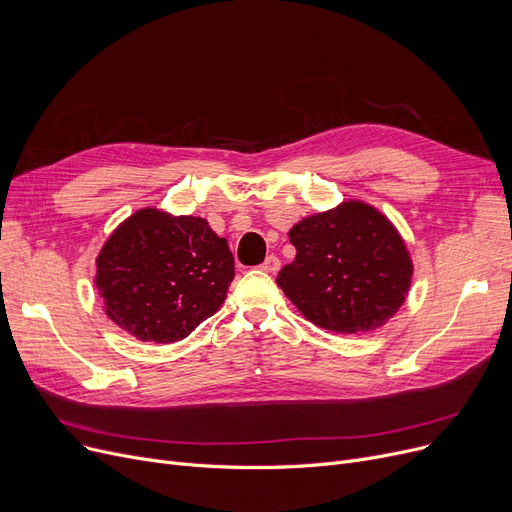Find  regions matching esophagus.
<instances>
[{"instance_id": "esophagus-1", "label": "esophagus", "mask_w": 512, "mask_h": 512, "mask_svg": "<svg viewBox=\"0 0 512 512\" xmlns=\"http://www.w3.org/2000/svg\"><path fill=\"white\" fill-rule=\"evenodd\" d=\"M259 267H261L263 272H267V274H276L280 270V259L276 255H267L265 261Z\"/></svg>"}]
</instances>
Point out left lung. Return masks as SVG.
I'll return each instance as SVG.
<instances>
[{"label": "left lung", "instance_id": "obj_1", "mask_svg": "<svg viewBox=\"0 0 512 512\" xmlns=\"http://www.w3.org/2000/svg\"><path fill=\"white\" fill-rule=\"evenodd\" d=\"M297 257L278 286L315 326L357 334L382 326L405 301L413 265L380 211L348 201L290 230Z\"/></svg>", "mask_w": 512, "mask_h": 512}]
</instances>
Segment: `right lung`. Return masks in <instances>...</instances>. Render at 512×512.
I'll return each mask as SVG.
<instances>
[{
    "label": "right lung",
    "instance_id": "1",
    "mask_svg": "<svg viewBox=\"0 0 512 512\" xmlns=\"http://www.w3.org/2000/svg\"><path fill=\"white\" fill-rule=\"evenodd\" d=\"M234 280L226 238L193 215L141 209L97 257L95 284L112 321L145 342H176L211 317Z\"/></svg>",
    "mask_w": 512,
    "mask_h": 512
}]
</instances>
